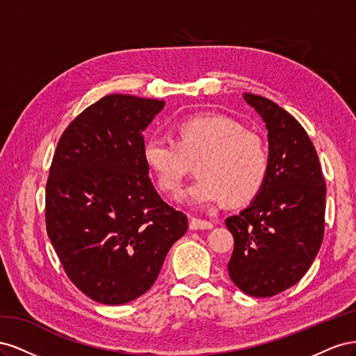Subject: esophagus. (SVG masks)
Masks as SVG:
<instances>
[{"label": "esophagus", "mask_w": 356, "mask_h": 356, "mask_svg": "<svg viewBox=\"0 0 356 356\" xmlns=\"http://www.w3.org/2000/svg\"><path fill=\"white\" fill-rule=\"evenodd\" d=\"M212 227H213L212 222L200 220V218H191V221H190L191 230H211Z\"/></svg>", "instance_id": "esophagus-1"}]
</instances>
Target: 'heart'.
Returning <instances> with one entry per match:
<instances>
[{"label": "heart", "mask_w": 356, "mask_h": 356, "mask_svg": "<svg viewBox=\"0 0 356 356\" xmlns=\"http://www.w3.org/2000/svg\"><path fill=\"white\" fill-rule=\"evenodd\" d=\"M144 163L156 186L175 196L193 165L199 179L182 197L195 207H211L229 197L245 203L261 190L268 170V152L261 135L222 114L186 118L177 129V141L153 135L143 147Z\"/></svg>", "instance_id": "1"}]
</instances>
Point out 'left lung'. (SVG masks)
I'll use <instances>...</instances> for the list:
<instances>
[{"mask_svg": "<svg viewBox=\"0 0 356 356\" xmlns=\"http://www.w3.org/2000/svg\"><path fill=\"white\" fill-rule=\"evenodd\" d=\"M261 115L268 170L250 207L225 220L234 238L232 281L252 297H273L306 275L325 224V179L316 149L296 118L273 101L243 93Z\"/></svg>", "mask_w": 356, "mask_h": 356, "instance_id": "1", "label": "left lung"}]
</instances>
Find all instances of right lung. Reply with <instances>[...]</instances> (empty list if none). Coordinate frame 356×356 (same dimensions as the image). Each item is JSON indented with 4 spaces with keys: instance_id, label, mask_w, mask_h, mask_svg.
<instances>
[{
    "instance_id": "1",
    "label": "right lung",
    "mask_w": 356,
    "mask_h": 356,
    "mask_svg": "<svg viewBox=\"0 0 356 356\" xmlns=\"http://www.w3.org/2000/svg\"><path fill=\"white\" fill-rule=\"evenodd\" d=\"M165 101L106 95L68 124L46 184V227L63 270L92 300L124 305L153 286L187 215L159 196L143 132Z\"/></svg>"
}]
</instances>
